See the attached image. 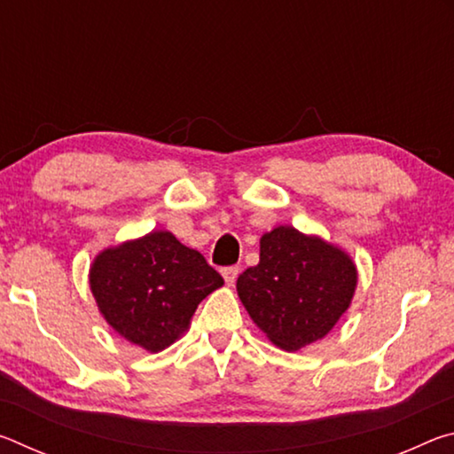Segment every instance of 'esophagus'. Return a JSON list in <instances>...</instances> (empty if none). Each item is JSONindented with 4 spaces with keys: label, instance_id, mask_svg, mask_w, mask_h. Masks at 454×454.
I'll list each match as a JSON object with an SVG mask.
<instances>
[{
    "label": "esophagus",
    "instance_id": "1",
    "mask_svg": "<svg viewBox=\"0 0 454 454\" xmlns=\"http://www.w3.org/2000/svg\"><path fill=\"white\" fill-rule=\"evenodd\" d=\"M238 266H226V268H222V276H224V280H226V284L228 286H232V284L236 282V278H238Z\"/></svg>",
    "mask_w": 454,
    "mask_h": 454
}]
</instances>
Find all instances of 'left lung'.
<instances>
[{
    "label": "left lung",
    "instance_id": "1",
    "mask_svg": "<svg viewBox=\"0 0 454 454\" xmlns=\"http://www.w3.org/2000/svg\"><path fill=\"white\" fill-rule=\"evenodd\" d=\"M356 266L318 236L278 226L260 238V262L238 276V296L250 318L284 350L325 338L350 306Z\"/></svg>",
    "mask_w": 454,
    "mask_h": 454
}]
</instances>
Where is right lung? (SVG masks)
Segmentation results:
<instances>
[{
  "mask_svg": "<svg viewBox=\"0 0 454 454\" xmlns=\"http://www.w3.org/2000/svg\"><path fill=\"white\" fill-rule=\"evenodd\" d=\"M222 284L198 250L166 230L99 252L90 268L91 294L107 325L150 352L178 340L198 304Z\"/></svg>",
  "mask_w": 454,
  "mask_h": 454,
  "instance_id": "right-lung-1",
  "label": "right lung"
}]
</instances>
